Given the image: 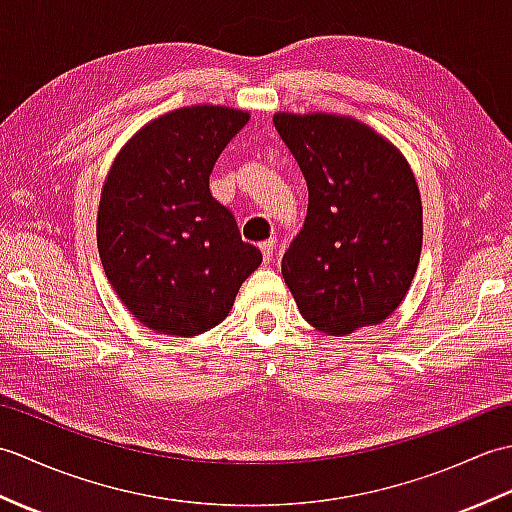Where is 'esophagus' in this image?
Segmentation results:
<instances>
[{
    "instance_id": "esophagus-1",
    "label": "esophagus",
    "mask_w": 512,
    "mask_h": 512,
    "mask_svg": "<svg viewBox=\"0 0 512 512\" xmlns=\"http://www.w3.org/2000/svg\"><path fill=\"white\" fill-rule=\"evenodd\" d=\"M259 250H262V255H264V262L268 264L270 259H273V255H275V239H266V242L259 244Z\"/></svg>"
}]
</instances>
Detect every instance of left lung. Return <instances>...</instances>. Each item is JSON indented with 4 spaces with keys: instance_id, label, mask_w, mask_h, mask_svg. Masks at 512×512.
Returning <instances> with one entry per match:
<instances>
[{
    "instance_id": "left-lung-1",
    "label": "left lung",
    "mask_w": 512,
    "mask_h": 512,
    "mask_svg": "<svg viewBox=\"0 0 512 512\" xmlns=\"http://www.w3.org/2000/svg\"><path fill=\"white\" fill-rule=\"evenodd\" d=\"M308 184V213L281 275L301 317L343 336L385 321L418 270L422 204L400 151L352 118L275 114Z\"/></svg>"
}]
</instances>
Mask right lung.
Listing matches in <instances>:
<instances>
[{
	"instance_id": "right-lung-1",
	"label": "right lung",
	"mask_w": 512,
	"mask_h": 512,
	"mask_svg": "<svg viewBox=\"0 0 512 512\" xmlns=\"http://www.w3.org/2000/svg\"><path fill=\"white\" fill-rule=\"evenodd\" d=\"M246 123L231 107H182L145 125L114 160L96 242L116 295L151 330L215 328L262 264L209 189L215 160Z\"/></svg>"
}]
</instances>
